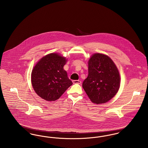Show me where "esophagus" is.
<instances>
[{"mask_svg":"<svg viewBox=\"0 0 148 148\" xmlns=\"http://www.w3.org/2000/svg\"><path fill=\"white\" fill-rule=\"evenodd\" d=\"M73 83L74 84H81V81L79 80H73Z\"/></svg>","mask_w":148,"mask_h":148,"instance_id":"1","label":"esophagus"}]
</instances>
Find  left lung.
Instances as JSON below:
<instances>
[{
	"mask_svg": "<svg viewBox=\"0 0 148 148\" xmlns=\"http://www.w3.org/2000/svg\"><path fill=\"white\" fill-rule=\"evenodd\" d=\"M120 85L119 72L110 57L95 53L88 61V76L83 88L92 103L103 104L116 95Z\"/></svg>",
	"mask_w": 148,
	"mask_h": 148,
	"instance_id": "8db88e82",
	"label": "left lung"
}]
</instances>
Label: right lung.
<instances>
[{
	"label": "right lung",
	"instance_id": "1",
	"mask_svg": "<svg viewBox=\"0 0 148 148\" xmlns=\"http://www.w3.org/2000/svg\"><path fill=\"white\" fill-rule=\"evenodd\" d=\"M67 60L57 53L42 57L36 64L31 76L35 92L47 101H55L73 84L64 66Z\"/></svg>",
	"mask_w": 148,
	"mask_h": 148
}]
</instances>
